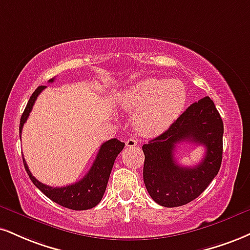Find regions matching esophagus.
Returning a JSON list of instances; mask_svg holds the SVG:
<instances>
[{
	"label": "esophagus",
	"mask_w": 250,
	"mask_h": 250,
	"mask_svg": "<svg viewBox=\"0 0 250 250\" xmlns=\"http://www.w3.org/2000/svg\"><path fill=\"white\" fill-rule=\"evenodd\" d=\"M137 146V140L134 137H130L128 138L127 141H125V146H128V148H134V146Z\"/></svg>",
	"instance_id": "1"
}]
</instances>
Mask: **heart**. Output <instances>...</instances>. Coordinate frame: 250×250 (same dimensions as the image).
Masks as SVG:
<instances>
[{"label": "heart", "mask_w": 250, "mask_h": 250, "mask_svg": "<svg viewBox=\"0 0 250 250\" xmlns=\"http://www.w3.org/2000/svg\"><path fill=\"white\" fill-rule=\"evenodd\" d=\"M185 86L178 80L146 79L121 93L119 106L135 113V129L144 136H156L167 130L178 119L186 104Z\"/></svg>", "instance_id": "obj_1"}]
</instances>
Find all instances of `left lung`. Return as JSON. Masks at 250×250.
I'll return each mask as SVG.
<instances>
[{"label":"left lung","mask_w":250,"mask_h":250,"mask_svg":"<svg viewBox=\"0 0 250 250\" xmlns=\"http://www.w3.org/2000/svg\"><path fill=\"white\" fill-rule=\"evenodd\" d=\"M224 123L211 98L192 104L172 125L148 144L144 152L143 180L150 197L164 207H178L206 190L220 170ZM190 142L206 146L195 167H180L174 159L175 144Z\"/></svg>","instance_id":"1"}]
</instances>
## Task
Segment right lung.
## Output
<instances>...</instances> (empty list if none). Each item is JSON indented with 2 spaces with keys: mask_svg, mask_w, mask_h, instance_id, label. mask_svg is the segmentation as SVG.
I'll return each mask as SVG.
<instances>
[{
  "mask_svg": "<svg viewBox=\"0 0 250 250\" xmlns=\"http://www.w3.org/2000/svg\"><path fill=\"white\" fill-rule=\"evenodd\" d=\"M53 80L55 79H51L50 83H52ZM44 88L45 86H39L30 96V100L26 104L25 109H24L22 117H21L20 135L22 133L24 123L28 120L36 99ZM123 148H125V143L116 140V138L102 143L100 150L96 155L94 163H93L88 172L86 173V176L83 179H80L79 182L67 186H62V188H52V186L41 183L30 172L24 158L23 163L31 182L49 199L55 201L60 206L66 207V208L74 209V211H83V209L93 208L101 201L104 191H106L107 183L108 179H109L110 172H112L114 162H115L117 155L122 151Z\"/></svg>",
  "mask_w": 250,
  "mask_h": 250,
  "instance_id": "obj_1",
  "label": "right lung"
}]
</instances>
